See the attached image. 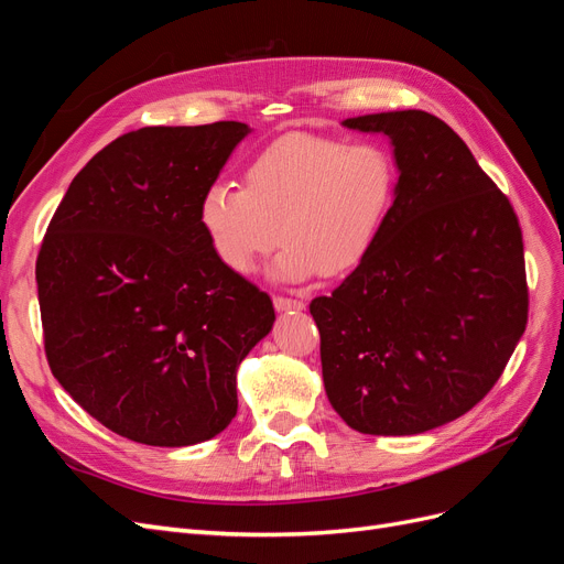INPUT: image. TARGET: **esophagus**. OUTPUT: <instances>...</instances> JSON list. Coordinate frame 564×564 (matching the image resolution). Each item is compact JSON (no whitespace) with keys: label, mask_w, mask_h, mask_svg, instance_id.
<instances>
[{"label":"esophagus","mask_w":564,"mask_h":564,"mask_svg":"<svg viewBox=\"0 0 564 564\" xmlns=\"http://www.w3.org/2000/svg\"><path fill=\"white\" fill-rule=\"evenodd\" d=\"M272 303H275L278 311H303L305 303L301 299H286V296H275L272 299Z\"/></svg>","instance_id":"1"}]
</instances>
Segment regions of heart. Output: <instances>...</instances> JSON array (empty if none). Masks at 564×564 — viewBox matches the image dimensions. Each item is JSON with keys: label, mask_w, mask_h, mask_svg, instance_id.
Listing matches in <instances>:
<instances>
[{"label": "heart", "mask_w": 564, "mask_h": 564, "mask_svg": "<svg viewBox=\"0 0 564 564\" xmlns=\"http://www.w3.org/2000/svg\"><path fill=\"white\" fill-rule=\"evenodd\" d=\"M398 181L381 143L292 131L249 162L245 185L212 183L197 218L216 259L237 275L253 272L282 237V280L344 278L377 247Z\"/></svg>", "instance_id": "1"}]
</instances>
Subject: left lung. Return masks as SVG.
<instances>
[{"mask_svg": "<svg viewBox=\"0 0 564 564\" xmlns=\"http://www.w3.org/2000/svg\"><path fill=\"white\" fill-rule=\"evenodd\" d=\"M381 131L400 169L377 247L311 303L324 390L350 429L416 435L480 402L527 327L524 245L513 204L440 117H350Z\"/></svg>", "mask_w": 564, "mask_h": 564, "instance_id": "1", "label": "left lung"}]
</instances>
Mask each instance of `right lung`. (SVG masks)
Instances as JSON below:
<instances>
[{
    "mask_svg": "<svg viewBox=\"0 0 564 564\" xmlns=\"http://www.w3.org/2000/svg\"><path fill=\"white\" fill-rule=\"evenodd\" d=\"M249 133L242 122L143 127L73 178L37 256L51 373L112 433L152 447L218 435L237 367L275 322L259 286L220 263L199 199Z\"/></svg>",
    "mask_w": 564,
    "mask_h": 564,
    "instance_id": "obj_1",
    "label": "right lung"
}]
</instances>
